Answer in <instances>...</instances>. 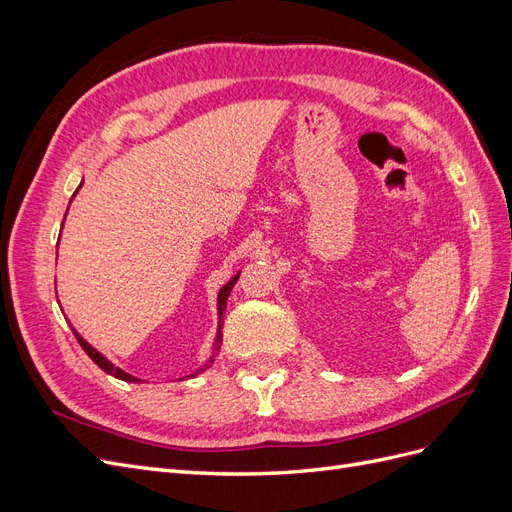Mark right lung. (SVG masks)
I'll use <instances>...</instances> for the list:
<instances>
[{
    "label": "right lung",
    "instance_id": "right-lung-1",
    "mask_svg": "<svg viewBox=\"0 0 512 512\" xmlns=\"http://www.w3.org/2000/svg\"><path fill=\"white\" fill-rule=\"evenodd\" d=\"M79 188H81V185H79ZM76 192H79V190H76ZM237 280H239V273L235 275V277H232V280L220 290V294H218V314H220V327H218V335H215V348H213V354H211V359L205 363V365H200L196 371H194V374L192 376H196V374H200V371H205L215 359H213V356H215V352H220V344H222V316H224V309H226V301H228V297H230V290H232V286H235L237 284ZM72 333H74V337L76 339H79V344H81V348L87 352V356H89V359L91 361H94L100 369H104L106 371V374H111V376H115V378H119V380H123V382H141V380H138V378H134V376H130V374H126V371H123V369H119V367H115L111 361H108V359H104V356L94 348V346H89L87 342H85V339L79 335V333H76L74 329H72Z\"/></svg>",
    "mask_w": 512,
    "mask_h": 512
}]
</instances>
